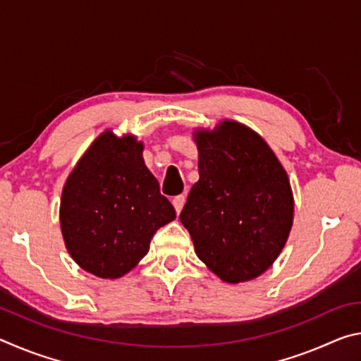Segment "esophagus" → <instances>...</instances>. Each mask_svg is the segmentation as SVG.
Masks as SVG:
<instances>
[{
	"label": "esophagus",
	"mask_w": 361,
	"mask_h": 361,
	"mask_svg": "<svg viewBox=\"0 0 361 361\" xmlns=\"http://www.w3.org/2000/svg\"><path fill=\"white\" fill-rule=\"evenodd\" d=\"M172 202H173V207H175L176 213H180V212H181V209H183V205H185V202H186V197H185V194L175 195Z\"/></svg>",
	"instance_id": "34e87169"
}]
</instances>
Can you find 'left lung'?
I'll list each match as a JSON object with an SVG mask.
<instances>
[{
    "label": "left lung",
    "instance_id": "1",
    "mask_svg": "<svg viewBox=\"0 0 361 361\" xmlns=\"http://www.w3.org/2000/svg\"><path fill=\"white\" fill-rule=\"evenodd\" d=\"M199 181L180 219L195 255L229 283L261 276L293 224L288 176L258 133L234 121L197 132Z\"/></svg>",
    "mask_w": 361,
    "mask_h": 361
}]
</instances>
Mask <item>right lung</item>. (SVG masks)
Listing matches in <instances>:
<instances>
[{"instance_id":"add662e5","label":"right lung","mask_w":361,"mask_h":361,"mask_svg":"<svg viewBox=\"0 0 361 361\" xmlns=\"http://www.w3.org/2000/svg\"><path fill=\"white\" fill-rule=\"evenodd\" d=\"M135 137L105 132L73 169L60 202L66 248L84 271L122 277L148 253L176 213L143 162Z\"/></svg>"}]
</instances>
